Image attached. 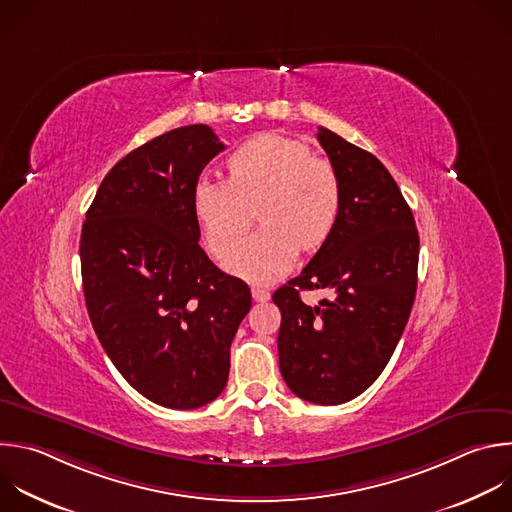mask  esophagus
Returning <instances> with one entry per match:
<instances>
[{"label":"esophagus","instance_id":"esophagus-1","mask_svg":"<svg viewBox=\"0 0 512 512\" xmlns=\"http://www.w3.org/2000/svg\"><path fill=\"white\" fill-rule=\"evenodd\" d=\"M251 293H253L255 301H269V297H271V293L265 287H253Z\"/></svg>","mask_w":512,"mask_h":512}]
</instances>
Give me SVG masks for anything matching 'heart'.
Returning <instances> with one entry per match:
<instances>
[{
  "label": "heart",
  "mask_w": 512,
  "mask_h": 512,
  "mask_svg": "<svg viewBox=\"0 0 512 512\" xmlns=\"http://www.w3.org/2000/svg\"><path fill=\"white\" fill-rule=\"evenodd\" d=\"M229 179L201 177L193 207L209 249L225 253L253 223L261 227L235 245L225 265L251 281H275L291 269L299 249L321 247L342 211L335 168L311 148L275 132L243 142L227 160Z\"/></svg>",
  "instance_id": "heart-1"
}]
</instances>
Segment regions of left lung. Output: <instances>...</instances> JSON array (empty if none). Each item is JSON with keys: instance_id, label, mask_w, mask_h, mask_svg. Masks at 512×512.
<instances>
[{"instance_id": "obj_1", "label": "left lung", "mask_w": 512, "mask_h": 512, "mask_svg": "<svg viewBox=\"0 0 512 512\" xmlns=\"http://www.w3.org/2000/svg\"><path fill=\"white\" fill-rule=\"evenodd\" d=\"M317 140L342 185V211L305 269L273 293L281 311L279 370L311 404H344L390 362L418 283L420 237L388 168L368 150L319 126ZM333 288L311 308L299 290Z\"/></svg>"}]
</instances>
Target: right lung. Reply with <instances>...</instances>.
Returning a JSON list of instances; mask_svg holds the SVG:
<instances>
[{
    "label": "right lung",
    "mask_w": 512,
    "mask_h": 512,
    "mask_svg": "<svg viewBox=\"0 0 512 512\" xmlns=\"http://www.w3.org/2000/svg\"><path fill=\"white\" fill-rule=\"evenodd\" d=\"M225 144L207 124L164 132L104 177L82 227L88 315L122 378L150 402L193 410L227 386L251 291L201 249L193 191Z\"/></svg>",
    "instance_id": "right-lung-1"
}]
</instances>
